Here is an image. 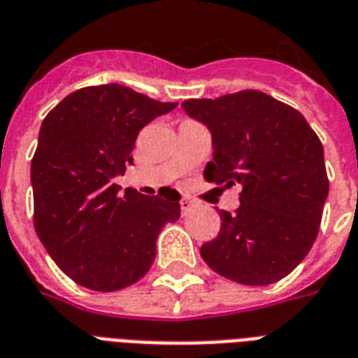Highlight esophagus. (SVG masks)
Instances as JSON below:
<instances>
[{
	"label": "esophagus",
	"instance_id": "1",
	"mask_svg": "<svg viewBox=\"0 0 358 358\" xmlns=\"http://www.w3.org/2000/svg\"><path fill=\"white\" fill-rule=\"evenodd\" d=\"M193 206H195V204H193V201H191V199H182V201H180V208H182V214H189L191 210H193Z\"/></svg>",
	"mask_w": 358,
	"mask_h": 358
}]
</instances>
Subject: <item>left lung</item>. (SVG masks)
I'll return each instance as SVG.
<instances>
[{
	"label": "left lung",
	"mask_w": 358,
	"mask_h": 358,
	"mask_svg": "<svg viewBox=\"0 0 358 358\" xmlns=\"http://www.w3.org/2000/svg\"><path fill=\"white\" fill-rule=\"evenodd\" d=\"M182 108L212 133L204 178L242 185L240 206L220 212L222 229L201 257L236 283L282 280L317 238L329 195L319 136L296 108L257 90L187 99Z\"/></svg>",
	"instance_id": "1"
}]
</instances>
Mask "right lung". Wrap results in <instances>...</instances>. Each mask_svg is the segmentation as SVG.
<instances>
[{"instance_id": "right-lung-1", "label": "right lung", "mask_w": 358, "mask_h": 358, "mask_svg": "<svg viewBox=\"0 0 358 358\" xmlns=\"http://www.w3.org/2000/svg\"><path fill=\"white\" fill-rule=\"evenodd\" d=\"M176 108L120 84L69 94L43 120L31 159L34 225L46 252L82 287L118 291L146 276L155 240L180 217V193H120L138 131Z\"/></svg>"}]
</instances>
